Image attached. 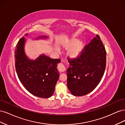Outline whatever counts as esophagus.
I'll use <instances>...</instances> for the list:
<instances>
[{"instance_id":"1","label":"esophagus","mask_w":125,"mask_h":125,"mask_svg":"<svg viewBox=\"0 0 125 125\" xmlns=\"http://www.w3.org/2000/svg\"><path fill=\"white\" fill-rule=\"evenodd\" d=\"M58 70L59 72L62 73V72L65 71L66 69V67L63 65V64L62 63H60L58 66Z\"/></svg>"}]
</instances>
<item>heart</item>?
<instances>
[{
    "label": "heart",
    "mask_w": 125,
    "mask_h": 125,
    "mask_svg": "<svg viewBox=\"0 0 125 125\" xmlns=\"http://www.w3.org/2000/svg\"><path fill=\"white\" fill-rule=\"evenodd\" d=\"M60 45L65 48H68L67 55L69 58H75L81 54L84 47V43L82 41H78L75 37H73L63 41ZM56 49L58 51V48Z\"/></svg>",
    "instance_id": "heart-1"
}]
</instances>
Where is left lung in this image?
Segmentation results:
<instances>
[{
  "mask_svg": "<svg viewBox=\"0 0 125 125\" xmlns=\"http://www.w3.org/2000/svg\"><path fill=\"white\" fill-rule=\"evenodd\" d=\"M106 55L104 45L96 35L77 58L68 59L67 86L73 95H85L99 84L105 70Z\"/></svg>",
  "mask_w": 125,
  "mask_h": 125,
  "instance_id": "left-lung-1",
  "label": "left lung"
}]
</instances>
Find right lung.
Returning a JSON list of instances; mask_svg holds the SVG:
<instances>
[{
	"label": "right lung",
	"mask_w": 125,
	"mask_h": 125,
	"mask_svg": "<svg viewBox=\"0 0 125 125\" xmlns=\"http://www.w3.org/2000/svg\"><path fill=\"white\" fill-rule=\"evenodd\" d=\"M25 35L27 36L28 34ZM47 37L41 36L36 40ZM25 43L23 37L18 42L15 50V67L18 77L30 93L39 97H50L54 93L59 77L57 67L61 60L51 58L44 54L35 60L30 59L24 52Z\"/></svg>",
	"instance_id": "1"
}]
</instances>
